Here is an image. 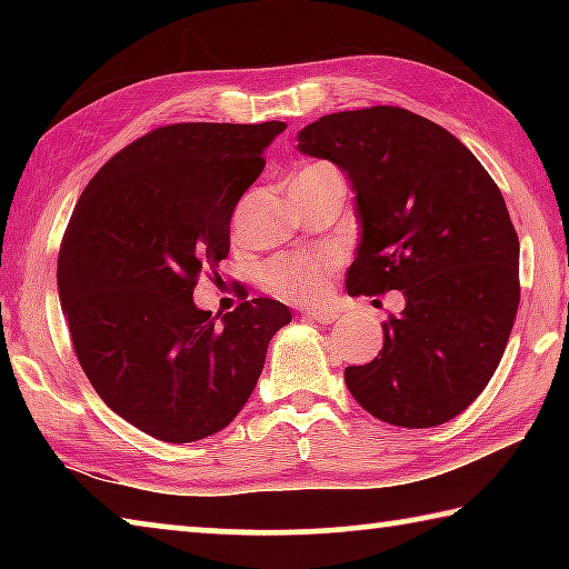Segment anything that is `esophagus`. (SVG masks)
Instances as JSON below:
<instances>
[{"label":"esophagus","instance_id":"esophagus-1","mask_svg":"<svg viewBox=\"0 0 569 569\" xmlns=\"http://www.w3.org/2000/svg\"><path fill=\"white\" fill-rule=\"evenodd\" d=\"M301 313L306 316L308 321H316V323H333L336 321V311H331V308H301Z\"/></svg>","mask_w":569,"mask_h":569}]
</instances>
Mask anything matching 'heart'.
I'll list each match as a JSON object with an SVG mask.
<instances>
[{
    "instance_id": "1",
    "label": "heart",
    "mask_w": 569,
    "mask_h": 569,
    "mask_svg": "<svg viewBox=\"0 0 569 569\" xmlns=\"http://www.w3.org/2000/svg\"><path fill=\"white\" fill-rule=\"evenodd\" d=\"M321 166H308L303 170H313ZM301 170V172H303ZM336 258L331 253H311V256H288L278 258L263 271V283L273 296L291 303L316 301L326 293L333 276Z\"/></svg>"
}]
</instances>
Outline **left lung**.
<instances>
[{"label": "left lung", "mask_w": 569, "mask_h": 569, "mask_svg": "<svg viewBox=\"0 0 569 569\" xmlns=\"http://www.w3.org/2000/svg\"><path fill=\"white\" fill-rule=\"evenodd\" d=\"M356 196L349 296L401 291L383 349L343 379L393 427L455 419L497 371L519 306V238L497 182L441 124L403 108L333 112L298 132Z\"/></svg>", "instance_id": "left-lung-1"}]
</instances>
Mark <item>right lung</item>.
<instances>
[{
    "instance_id": "right-lung-1",
    "label": "right lung",
    "mask_w": 569,
    "mask_h": 569,
    "mask_svg": "<svg viewBox=\"0 0 569 569\" xmlns=\"http://www.w3.org/2000/svg\"><path fill=\"white\" fill-rule=\"evenodd\" d=\"M286 122H182L130 142L77 200L57 258L72 346L94 391L170 445L238 417L291 311L253 298L218 319L192 288L230 248V218Z\"/></svg>"
}]
</instances>
